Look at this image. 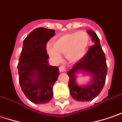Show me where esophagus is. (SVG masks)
<instances>
[{"instance_id":"obj_1","label":"esophagus","mask_w":122,"mask_h":122,"mask_svg":"<svg viewBox=\"0 0 122 122\" xmlns=\"http://www.w3.org/2000/svg\"><path fill=\"white\" fill-rule=\"evenodd\" d=\"M59 70L60 72H63V71H66V68L65 66H60L59 68Z\"/></svg>"}]
</instances>
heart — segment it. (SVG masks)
<instances>
[{"label": "heart", "mask_w": 122, "mask_h": 122, "mask_svg": "<svg viewBox=\"0 0 122 122\" xmlns=\"http://www.w3.org/2000/svg\"><path fill=\"white\" fill-rule=\"evenodd\" d=\"M89 41V36L85 32L76 31L59 36L54 41V45L48 44L46 48L53 61H60L61 53H64L68 61L74 63L86 54Z\"/></svg>", "instance_id": "heart-1"}]
</instances>
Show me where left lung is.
<instances>
[{"label":"left lung","instance_id":"1","mask_svg":"<svg viewBox=\"0 0 122 122\" xmlns=\"http://www.w3.org/2000/svg\"><path fill=\"white\" fill-rule=\"evenodd\" d=\"M91 36L93 46H90L87 54L74 65L67 72L70 78L68 86L72 98L77 101H90L98 96L103 89L107 74L106 57L100 44L96 33L92 30H87ZM79 71L92 76L91 81L86 85H79L76 82V74Z\"/></svg>","mask_w":122,"mask_h":122}]
</instances>
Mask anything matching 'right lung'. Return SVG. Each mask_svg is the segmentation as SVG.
<instances>
[{
    "label": "right lung",
    "instance_id": "right-lung-1",
    "mask_svg": "<svg viewBox=\"0 0 122 122\" xmlns=\"http://www.w3.org/2000/svg\"><path fill=\"white\" fill-rule=\"evenodd\" d=\"M55 35V30L37 28L28 35L18 64L19 82L30 102L46 104L53 96L52 87L59 75V69L48 63L46 44Z\"/></svg>",
    "mask_w": 122,
    "mask_h": 122
}]
</instances>
